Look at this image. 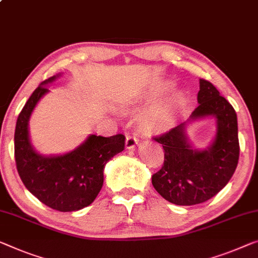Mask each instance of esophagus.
<instances>
[{
  "label": "esophagus",
  "mask_w": 258,
  "mask_h": 258,
  "mask_svg": "<svg viewBox=\"0 0 258 258\" xmlns=\"http://www.w3.org/2000/svg\"><path fill=\"white\" fill-rule=\"evenodd\" d=\"M138 144V138L135 135H126L125 137V148L126 149H134L135 146Z\"/></svg>",
  "instance_id": "34e87169"
}]
</instances>
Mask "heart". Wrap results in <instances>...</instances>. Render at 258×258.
Instances as JSON below:
<instances>
[{
	"label": "heart",
	"instance_id": "1",
	"mask_svg": "<svg viewBox=\"0 0 258 258\" xmlns=\"http://www.w3.org/2000/svg\"><path fill=\"white\" fill-rule=\"evenodd\" d=\"M167 89L168 86H164V88H160L159 90H156L154 92L149 93L146 99H148V100H153V99H156L159 94H161ZM183 105H184L183 94L180 92L170 94L164 104L156 107V108L152 109L151 112L146 115V120L154 125H164L173 117V115L177 112V110L181 109V107Z\"/></svg>",
	"mask_w": 258,
	"mask_h": 258
}]
</instances>
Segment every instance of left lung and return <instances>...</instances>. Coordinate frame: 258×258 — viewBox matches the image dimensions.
<instances>
[{
  "label": "left lung",
  "instance_id": "1",
  "mask_svg": "<svg viewBox=\"0 0 258 258\" xmlns=\"http://www.w3.org/2000/svg\"><path fill=\"white\" fill-rule=\"evenodd\" d=\"M198 106L187 122L153 137L165 151L164 166L152 175V184L166 201L176 205L207 202L223 189L234 174L240 145L233 106L212 83L200 79ZM208 116L217 120L215 140L204 150L194 149L185 134L190 121Z\"/></svg>",
  "mask_w": 258,
  "mask_h": 258
}]
</instances>
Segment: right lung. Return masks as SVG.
Masks as SVG:
<instances>
[{
	"label": "right lung",
	"mask_w": 258,
	"mask_h": 258,
	"mask_svg": "<svg viewBox=\"0 0 258 258\" xmlns=\"http://www.w3.org/2000/svg\"><path fill=\"white\" fill-rule=\"evenodd\" d=\"M42 82L19 113L15 130V159L19 176L33 196L61 212L77 211L92 203L104 183V169L109 159L124 150L125 137L90 135L74 151L60 156H42L33 149L29 120L38 101L48 92Z\"/></svg>",
	"instance_id": "1"
}]
</instances>
